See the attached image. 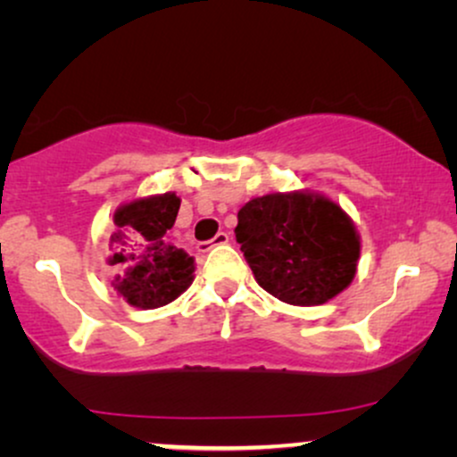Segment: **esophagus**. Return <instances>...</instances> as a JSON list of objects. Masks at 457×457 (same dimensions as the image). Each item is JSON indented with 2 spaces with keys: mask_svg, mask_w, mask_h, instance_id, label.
<instances>
[{
  "mask_svg": "<svg viewBox=\"0 0 457 457\" xmlns=\"http://www.w3.org/2000/svg\"><path fill=\"white\" fill-rule=\"evenodd\" d=\"M224 244H228V233H218L216 237H213L212 241H203V244H198V252H207V250H212L213 245H224Z\"/></svg>",
  "mask_w": 457,
  "mask_h": 457,
  "instance_id": "34e87169",
  "label": "esophagus"
}]
</instances>
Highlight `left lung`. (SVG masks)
<instances>
[{"label": "left lung", "instance_id": "obj_1", "mask_svg": "<svg viewBox=\"0 0 457 457\" xmlns=\"http://www.w3.org/2000/svg\"><path fill=\"white\" fill-rule=\"evenodd\" d=\"M235 237L259 287L291 305H320L357 273L359 233L348 213L319 192H273L245 203Z\"/></svg>", "mask_w": 457, "mask_h": 457}]
</instances>
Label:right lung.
<instances>
[{"mask_svg":"<svg viewBox=\"0 0 457 457\" xmlns=\"http://www.w3.org/2000/svg\"><path fill=\"white\" fill-rule=\"evenodd\" d=\"M181 198L175 192L134 198L117 207L111 233L112 288L134 308L175 302L195 280V259L170 241Z\"/></svg>","mask_w":457,"mask_h":457,"instance_id":"1","label":"right lung"}]
</instances>
